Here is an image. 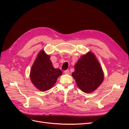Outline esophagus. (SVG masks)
<instances>
[{
  "mask_svg": "<svg viewBox=\"0 0 129 129\" xmlns=\"http://www.w3.org/2000/svg\"><path fill=\"white\" fill-rule=\"evenodd\" d=\"M64 73L66 74H69L70 73V72L69 71V70H66V71H64Z\"/></svg>",
  "mask_w": 129,
  "mask_h": 129,
  "instance_id": "34e87169",
  "label": "esophagus"
}]
</instances>
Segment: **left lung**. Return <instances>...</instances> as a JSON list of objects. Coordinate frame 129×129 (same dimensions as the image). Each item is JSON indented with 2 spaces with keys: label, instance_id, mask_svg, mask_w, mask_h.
<instances>
[{
  "label": "left lung",
  "instance_id": "obj_1",
  "mask_svg": "<svg viewBox=\"0 0 129 129\" xmlns=\"http://www.w3.org/2000/svg\"><path fill=\"white\" fill-rule=\"evenodd\" d=\"M72 76L78 87L83 92L94 91L102 83L103 73L95 55L91 53L81 56L75 65Z\"/></svg>",
  "mask_w": 129,
  "mask_h": 129
}]
</instances>
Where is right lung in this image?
Listing matches in <instances>:
<instances>
[{"instance_id": "1", "label": "right lung", "mask_w": 129, "mask_h": 129, "mask_svg": "<svg viewBox=\"0 0 129 129\" xmlns=\"http://www.w3.org/2000/svg\"><path fill=\"white\" fill-rule=\"evenodd\" d=\"M62 73L60 69L53 67L50 56L41 51L31 68L30 77L36 88L45 91L52 88Z\"/></svg>"}]
</instances>
